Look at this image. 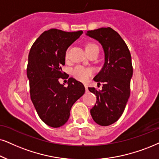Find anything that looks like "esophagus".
<instances>
[{
    "label": "esophagus",
    "instance_id": "esophagus-1",
    "mask_svg": "<svg viewBox=\"0 0 159 159\" xmlns=\"http://www.w3.org/2000/svg\"><path fill=\"white\" fill-rule=\"evenodd\" d=\"M84 86H85V89H86V92H87L88 91H89V90H88V86H87V85H86V84H85V85H84Z\"/></svg>",
    "mask_w": 159,
    "mask_h": 159
}]
</instances>
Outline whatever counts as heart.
Instances as JSON below:
<instances>
[{"mask_svg": "<svg viewBox=\"0 0 159 159\" xmlns=\"http://www.w3.org/2000/svg\"><path fill=\"white\" fill-rule=\"evenodd\" d=\"M85 48L87 53L93 51L94 49H99V48H98V46L96 45V44L92 43H89L86 44L85 46ZM67 54H68V51L66 52L65 53L66 58L67 57ZM72 74H73L74 78L78 80V81H86V80L89 78V76L92 75V70L89 69V68L81 67V66H77V67H75L73 70V71H72Z\"/></svg>", "mask_w": 159, "mask_h": 159, "instance_id": "heart-1", "label": "heart"}]
</instances>
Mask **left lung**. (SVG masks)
<instances>
[{"instance_id":"8db88e82","label":"left lung","mask_w":159,"mask_h":159,"mask_svg":"<svg viewBox=\"0 0 159 159\" xmlns=\"http://www.w3.org/2000/svg\"><path fill=\"white\" fill-rule=\"evenodd\" d=\"M86 35L98 40L105 53L103 67L94 78L98 85L103 84L102 90L88 88L97 96L90 114L96 123L108 126L119 120L130 97V79L133 75L131 56L124 40L111 28L88 31Z\"/></svg>"}]
</instances>
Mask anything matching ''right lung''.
Segmentation results:
<instances>
[{
  "instance_id": "add662e5",
  "label": "right lung",
  "mask_w": 159,
  "mask_h": 159,
  "mask_svg": "<svg viewBox=\"0 0 159 159\" xmlns=\"http://www.w3.org/2000/svg\"><path fill=\"white\" fill-rule=\"evenodd\" d=\"M82 34L51 29L44 31L30 50L27 76L31 99L40 119L51 127L67 122L72 106L85 92L83 84L75 78H70L67 86L59 81L65 74L61 66L66 51Z\"/></svg>"
}]
</instances>
